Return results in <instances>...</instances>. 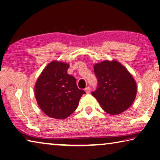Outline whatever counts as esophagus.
<instances>
[{"mask_svg":"<svg viewBox=\"0 0 160 160\" xmlns=\"http://www.w3.org/2000/svg\"><path fill=\"white\" fill-rule=\"evenodd\" d=\"M85 91L86 92V93H90V91H91V89H90V87H88V88H86L85 89Z\"/></svg>","mask_w":160,"mask_h":160,"instance_id":"34e87169","label":"esophagus"}]
</instances>
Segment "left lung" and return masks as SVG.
<instances>
[{"label":"left lung","instance_id":"8db88e82","mask_svg":"<svg viewBox=\"0 0 160 160\" xmlns=\"http://www.w3.org/2000/svg\"><path fill=\"white\" fill-rule=\"evenodd\" d=\"M94 72L98 88L92 94L102 109L111 115L128 109L136 97L137 85L126 68L116 60H106L94 64Z\"/></svg>","mask_w":160,"mask_h":160}]
</instances>
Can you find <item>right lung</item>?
<instances>
[{
    "label": "right lung",
    "mask_w": 160,
    "mask_h": 160,
    "mask_svg": "<svg viewBox=\"0 0 160 160\" xmlns=\"http://www.w3.org/2000/svg\"><path fill=\"white\" fill-rule=\"evenodd\" d=\"M70 65L53 61L48 63L38 78L34 86L37 104L46 115L56 119H64L77 109L85 92L78 89L75 78L68 74Z\"/></svg>",
    "instance_id": "add662e5"
}]
</instances>
